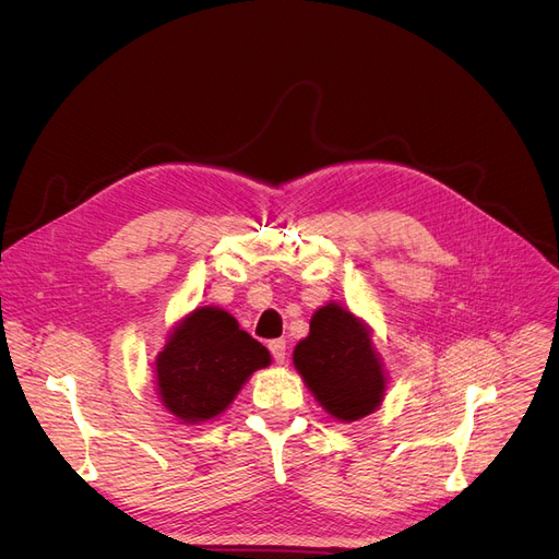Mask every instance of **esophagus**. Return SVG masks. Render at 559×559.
Returning <instances> with one entry per match:
<instances>
[{
	"label": "esophagus",
	"instance_id": "esophagus-1",
	"mask_svg": "<svg viewBox=\"0 0 559 559\" xmlns=\"http://www.w3.org/2000/svg\"><path fill=\"white\" fill-rule=\"evenodd\" d=\"M269 349H271V354H273V358H275V364L277 366H282L284 360H286V341H271L269 343Z\"/></svg>",
	"mask_w": 559,
	"mask_h": 559
}]
</instances>
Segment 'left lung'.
<instances>
[{"instance_id": "1", "label": "left lung", "mask_w": 559, "mask_h": 559, "mask_svg": "<svg viewBox=\"0 0 559 559\" xmlns=\"http://www.w3.org/2000/svg\"><path fill=\"white\" fill-rule=\"evenodd\" d=\"M293 366L322 411L345 424L372 415L385 400L388 370L374 330L352 309L330 300L295 345Z\"/></svg>"}]
</instances>
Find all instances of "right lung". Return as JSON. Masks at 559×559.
I'll list each match as a JSON object with an SVG mask.
<instances>
[{
  "label": "right lung",
  "mask_w": 559,
  "mask_h": 559,
  "mask_svg": "<svg viewBox=\"0 0 559 559\" xmlns=\"http://www.w3.org/2000/svg\"><path fill=\"white\" fill-rule=\"evenodd\" d=\"M271 360V352L233 313L195 307L171 326L153 358L157 400L180 424L214 421Z\"/></svg>",
  "instance_id": "right-lung-1"
}]
</instances>
